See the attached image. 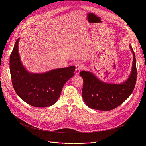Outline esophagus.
Instances as JSON below:
<instances>
[{
	"mask_svg": "<svg viewBox=\"0 0 146 146\" xmlns=\"http://www.w3.org/2000/svg\"><path fill=\"white\" fill-rule=\"evenodd\" d=\"M83 65L82 64H80V63L77 64L76 65V68H75V74L76 75H78L80 73V71L83 70Z\"/></svg>",
	"mask_w": 146,
	"mask_h": 146,
	"instance_id": "34e87169",
	"label": "esophagus"
}]
</instances>
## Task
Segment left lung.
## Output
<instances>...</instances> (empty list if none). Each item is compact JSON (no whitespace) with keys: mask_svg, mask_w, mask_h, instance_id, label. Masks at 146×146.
Masks as SVG:
<instances>
[{"mask_svg":"<svg viewBox=\"0 0 146 146\" xmlns=\"http://www.w3.org/2000/svg\"><path fill=\"white\" fill-rule=\"evenodd\" d=\"M130 76L121 84L106 83L100 80L93 73L82 71L80 75L83 79L82 96L85 103L90 108L110 111L122 104L132 93L137 80V67L135 53Z\"/></svg>","mask_w":146,"mask_h":146,"instance_id":"8db88e82","label":"left lung"}]
</instances>
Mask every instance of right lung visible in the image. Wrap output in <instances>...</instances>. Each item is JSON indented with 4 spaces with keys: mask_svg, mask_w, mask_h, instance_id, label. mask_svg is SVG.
<instances>
[{
    "mask_svg": "<svg viewBox=\"0 0 146 146\" xmlns=\"http://www.w3.org/2000/svg\"><path fill=\"white\" fill-rule=\"evenodd\" d=\"M19 38L10 56L9 67L13 88L27 104L38 107H49L59 98L63 86L74 75L75 66L50 70L43 74L28 72L21 63Z\"/></svg>",
    "mask_w": 146,
    "mask_h": 146,
    "instance_id": "add662e5",
    "label": "right lung"
}]
</instances>
